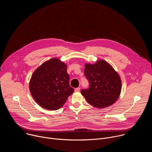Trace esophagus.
<instances>
[{"label": "esophagus", "instance_id": "34e87169", "mask_svg": "<svg viewBox=\"0 0 152 152\" xmlns=\"http://www.w3.org/2000/svg\"><path fill=\"white\" fill-rule=\"evenodd\" d=\"M80 88H79V87H78V88H75V91L76 92H78V91H80Z\"/></svg>", "mask_w": 152, "mask_h": 152}]
</instances>
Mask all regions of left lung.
<instances>
[{
	"mask_svg": "<svg viewBox=\"0 0 152 152\" xmlns=\"http://www.w3.org/2000/svg\"><path fill=\"white\" fill-rule=\"evenodd\" d=\"M84 73L90 87L82 90L81 94L89 104L103 108L116 102L121 93V81L109 63L99 60L94 64H86Z\"/></svg>",
	"mask_w": 152,
	"mask_h": 152,
	"instance_id": "left-lung-1",
	"label": "left lung"
}]
</instances>
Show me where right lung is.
<instances>
[{
    "label": "right lung",
    "instance_id": "1",
    "mask_svg": "<svg viewBox=\"0 0 152 152\" xmlns=\"http://www.w3.org/2000/svg\"><path fill=\"white\" fill-rule=\"evenodd\" d=\"M67 65L58 58L50 59L32 75L29 90L35 102L48 110H57L66 102L75 90L70 86Z\"/></svg>",
    "mask_w": 152,
    "mask_h": 152
}]
</instances>
